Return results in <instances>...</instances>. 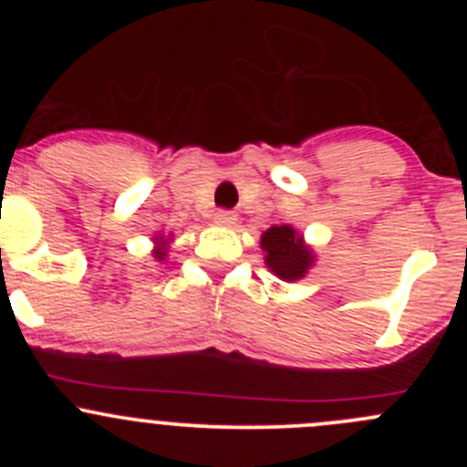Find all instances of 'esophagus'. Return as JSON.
<instances>
[{"label": "esophagus", "instance_id": "34e87169", "mask_svg": "<svg viewBox=\"0 0 467 467\" xmlns=\"http://www.w3.org/2000/svg\"><path fill=\"white\" fill-rule=\"evenodd\" d=\"M212 219H214L216 225H233L237 221V214L233 210H216Z\"/></svg>", "mask_w": 467, "mask_h": 467}]
</instances>
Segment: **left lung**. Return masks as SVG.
I'll use <instances>...</instances> for the list:
<instances>
[{
    "label": "left lung",
    "instance_id": "1",
    "mask_svg": "<svg viewBox=\"0 0 467 467\" xmlns=\"http://www.w3.org/2000/svg\"><path fill=\"white\" fill-rule=\"evenodd\" d=\"M262 248L266 251V266L282 280H298L312 266V253L289 225L268 228L262 234Z\"/></svg>",
    "mask_w": 467,
    "mask_h": 467
}]
</instances>
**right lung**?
<instances>
[{
    "label": "right lung",
    "mask_w": 467,
    "mask_h": 467,
    "mask_svg": "<svg viewBox=\"0 0 467 467\" xmlns=\"http://www.w3.org/2000/svg\"><path fill=\"white\" fill-rule=\"evenodd\" d=\"M153 255H155V257H158V260H164V251H162V248H158V251H155V253H153Z\"/></svg>",
    "instance_id": "obj_1"
}]
</instances>
